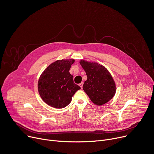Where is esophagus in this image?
Instances as JSON below:
<instances>
[{
    "label": "esophagus",
    "mask_w": 154,
    "mask_h": 154,
    "mask_svg": "<svg viewBox=\"0 0 154 154\" xmlns=\"http://www.w3.org/2000/svg\"><path fill=\"white\" fill-rule=\"evenodd\" d=\"M79 85L81 87V88H82V86H83V82H81L79 84Z\"/></svg>",
    "instance_id": "1"
}]
</instances>
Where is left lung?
<instances>
[{"instance_id": "1", "label": "left lung", "mask_w": 154, "mask_h": 154, "mask_svg": "<svg viewBox=\"0 0 154 154\" xmlns=\"http://www.w3.org/2000/svg\"><path fill=\"white\" fill-rule=\"evenodd\" d=\"M80 64L87 76L83 90L91 101L98 106L110 101L115 94L116 85L109 71L97 63L81 60Z\"/></svg>"}]
</instances>
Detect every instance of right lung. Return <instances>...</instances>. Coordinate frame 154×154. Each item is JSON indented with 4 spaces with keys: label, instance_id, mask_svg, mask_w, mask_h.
<instances>
[{
    "label": "right lung",
    "instance_id": "1",
    "mask_svg": "<svg viewBox=\"0 0 154 154\" xmlns=\"http://www.w3.org/2000/svg\"><path fill=\"white\" fill-rule=\"evenodd\" d=\"M75 60H58L50 64L42 73L38 81V91L48 105L62 109L68 106L75 92L81 87L73 82L70 72Z\"/></svg>",
    "mask_w": 154,
    "mask_h": 154
}]
</instances>
